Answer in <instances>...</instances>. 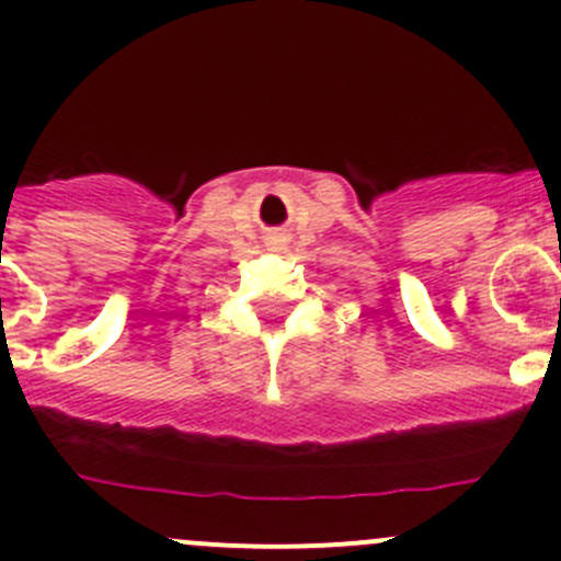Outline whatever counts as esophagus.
I'll use <instances>...</instances> for the list:
<instances>
[{
    "label": "esophagus",
    "instance_id": "esophagus-1",
    "mask_svg": "<svg viewBox=\"0 0 561 561\" xmlns=\"http://www.w3.org/2000/svg\"><path fill=\"white\" fill-rule=\"evenodd\" d=\"M265 244H268L271 249H279L287 244V233H271L268 239H265Z\"/></svg>",
    "mask_w": 561,
    "mask_h": 561
}]
</instances>
